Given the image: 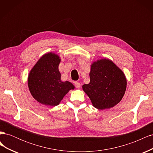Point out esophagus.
<instances>
[{"label": "esophagus", "mask_w": 153, "mask_h": 153, "mask_svg": "<svg viewBox=\"0 0 153 153\" xmlns=\"http://www.w3.org/2000/svg\"><path fill=\"white\" fill-rule=\"evenodd\" d=\"M75 87L77 88V89H80V88L81 87L80 84L79 82H75Z\"/></svg>", "instance_id": "esophagus-1"}]
</instances>
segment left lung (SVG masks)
I'll list each match as a JSON object with an SVG mask.
<instances>
[{
    "label": "left lung",
    "instance_id": "8db88e82",
    "mask_svg": "<svg viewBox=\"0 0 153 153\" xmlns=\"http://www.w3.org/2000/svg\"><path fill=\"white\" fill-rule=\"evenodd\" d=\"M89 76L90 83L82 88L95 108H110L121 101L127 82L123 72L112 61L104 59L93 62Z\"/></svg>",
    "mask_w": 153,
    "mask_h": 153
}]
</instances>
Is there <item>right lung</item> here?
<instances>
[{
  "label": "right lung",
  "instance_id": "obj_1",
  "mask_svg": "<svg viewBox=\"0 0 153 153\" xmlns=\"http://www.w3.org/2000/svg\"><path fill=\"white\" fill-rule=\"evenodd\" d=\"M61 59L52 52L45 54L31 69L28 77V86L32 96L45 105L59 104L74 85L68 81L62 82L59 65Z\"/></svg>",
  "mask_w": 153,
  "mask_h": 153
}]
</instances>
